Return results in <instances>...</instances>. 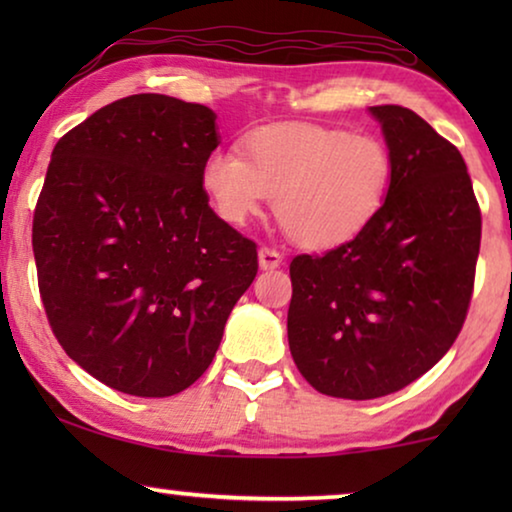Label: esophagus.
<instances>
[{"mask_svg":"<svg viewBox=\"0 0 512 512\" xmlns=\"http://www.w3.org/2000/svg\"><path fill=\"white\" fill-rule=\"evenodd\" d=\"M258 265H261L263 270H275L282 265V254L272 247H261L258 249Z\"/></svg>","mask_w":512,"mask_h":512,"instance_id":"esophagus-1","label":"esophagus"}]
</instances>
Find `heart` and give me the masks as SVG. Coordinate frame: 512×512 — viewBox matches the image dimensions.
I'll use <instances>...</instances> for the list:
<instances>
[{
    "mask_svg": "<svg viewBox=\"0 0 512 512\" xmlns=\"http://www.w3.org/2000/svg\"><path fill=\"white\" fill-rule=\"evenodd\" d=\"M214 212L244 226L275 198V216L293 242L340 247L361 235L387 205L394 156L373 132L328 125H263L242 142V156L216 149L202 165Z\"/></svg>",
    "mask_w": 512,
    "mask_h": 512,
    "instance_id": "obj_1",
    "label": "heart"
}]
</instances>
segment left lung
<instances>
[{
  "label": "left lung",
  "mask_w": 512,
  "mask_h": 512,
  "mask_svg": "<svg viewBox=\"0 0 512 512\" xmlns=\"http://www.w3.org/2000/svg\"><path fill=\"white\" fill-rule=\"evenodd\" d=\"M394 179L370 226L326 254L291 261L289 347L326 396L370 401L408 387L464 326L482 216L459 149L412 109L370 107Z\"/></svg>",
  "instance_id": "obj_1"
}]
</instances>
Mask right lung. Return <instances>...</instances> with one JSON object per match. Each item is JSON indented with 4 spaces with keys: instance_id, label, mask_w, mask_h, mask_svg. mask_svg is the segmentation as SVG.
<instances>
[{
    "instance_id": "add662e5",
    "label": "right lung",
    "mask_w": 512,
    "mask_h": 512,
    "mask_svg": "<svg viewBox=\"0 0 512 512\" xmlns=\"http://www.w3.org/2000/svg\"><path fill=\"white\" fill-rule=\"evenodd\" d=\"M214 121L202 104L130 95L53 149L32 221L41 303L69 359L123 394L191 387L258 272L256 242L202 188Z\"/></svg>"
}]
</instances>
